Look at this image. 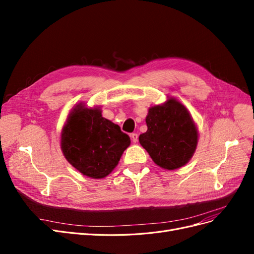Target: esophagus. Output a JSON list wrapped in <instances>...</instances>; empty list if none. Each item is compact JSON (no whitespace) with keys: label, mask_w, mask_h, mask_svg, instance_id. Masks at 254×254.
Segmentation results:
<instances>
[{"label":"esophagus","mask_w":254,"mask_h":254,"mask_svg":"<svg viewBox=\"0 0 254 254\" xmlns=\"http://www.w3.org/2000/svg\"><path fill=\"white\" fill-rule=\"evenodd\" d=\"M130 137H131V140L133 143H136L137 140H139V135H137L136 133H131L130 134Z\"/></svg>","instance_id":"obj_1"}]
</instances>
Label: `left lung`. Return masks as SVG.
Listing matches in <instances>:
<instances>
[{
	"label": "left lung",
	"mask_w": 254,
	"mask_h": 254,
	"mask_svg": "<svg viewBox=\"0 0 254 254\" xmlns=\"http://www.w3.org/2000/svg\"><path fill=\"white\" fill-rule=\"evenodd\" d=\"M147 131L139 141L158 166L167 171L186 165L193 157L198 131L190 112L174 97L150 107L146 117Z\"/></svg>",
	"instance_id": "8db88e82"
}]
</instances>
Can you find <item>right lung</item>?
I'll return each instance as SVG.
<instances>
[{
	"mask_svg": "<svg viewBox=\"0 0 254 254\" xmlns=\"http://www.w3.org/2000/svg\"><path fill=\"white\" fill-rule=\"evenodd\" d=\"M130 137L103 118L102 110L76 105L61 131V150L67 162L93 179L108 176L118 165Z\"/></svg>",
	"mask_w": 254,
	"mask_h": 254,
	"instance_id": "right-lung-1",
	"label": "right lung"
}]
</instances>
